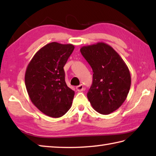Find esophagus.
Here are the masks:
<instances>
[{
	"mask_svg": "<svg viewBox=\"0 0 156 156\" xmlns=\"http://www.w3.org/2000/svg\"><path fill=\"white\" fill-rule=\"evenodd\" d=\"M76 90H77L78 91H82L84 90V86L83 85V84H80V85H78L76 87Z\"/></svg>",
	"mask_w": 156,
	"mask_h": 156,
	"instance_id": "34e87169",
	"label": "esophagus"
}]
</instances>
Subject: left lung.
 <instances>
[{"label": "left lung", "instance_id": "8db88e82", "mask_svg": "<svg viewBox=\"0 0 156 156\" xmlns=\"http://www.w3.org/2000/svg\"><path fill=\"white\" fill-rule=\"evenodd\" d=\"M80 52L94 72L88 100L97 112L109 114L127 97L131 81L127 66L120 55L105 43L84 46Z\"/></svg>", "mask_w": 156, "mask_h": 156}]
</instances>
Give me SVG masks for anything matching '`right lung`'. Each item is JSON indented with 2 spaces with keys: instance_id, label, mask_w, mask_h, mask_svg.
I'll return each instance as SVG.
<instances>
[{
  "instance_id": "obj_1",
  "label": "right lung",
  "mask_w": 156,
  "mask_h": 156,
  "mask_svg": "<svg viewBox=\"0 0 156 156\" xmlns=\"http://www.w3.org/2000/svg\"><path fill=\"white\" fill-rule=\"evenodd\" d=\"M74 46L53 42L42 47L29 63L25 83L31 101L52 118L65 115L72 105L74 91L65 83L64 66Z\"/></svg>"
}]
</instances>
